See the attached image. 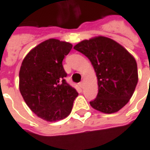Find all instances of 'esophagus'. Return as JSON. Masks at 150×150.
Here are the masks:
<instances>
[{
    "instance_id": "1",
    "label": "esophagus",
    "mask_w": 150,
    "mask_h": 150,
    "mask_svg": "<svg viewBox=\"0 0 150 150\" xmlns=\"http://www.w3.org/2000/svg\"><path fill=\"white\" fill-rule=\"evenodd\" d=\"M79 86H80V88H84V82L83 81L80 82V83H79Z\"/></svg>"
}]
</instances>
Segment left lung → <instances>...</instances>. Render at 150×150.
Masks as SVG:
<instances>
[{"label":"left lung","mask_w":150,"mask_h":150,"mask_svg":"<svg viewBox=\"0 0 150 150\" xmlns=\"http://www.w3.org/2000/svg\"><path fill=\"white\" fill-rule=\"evenodd\" d=\"M74 49L88 57L96 73L99 89L91 107L108 114L121 109L138 81L135 59L119 43L101 36L82 41Z\"/></svg>","instance_id":"8db88e82"}]
</instances>
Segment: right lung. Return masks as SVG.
<instances>
[{"label": "right lung", "instance_id": "1", "mask_svg": "<svg viewBox=\"0 0 150 150\" xmlns=\"http://www.w3.org/2000/svg\"><path fill=\"white\" fill-rule=\"evenodd\" d=\"M71 43L48 39L30 50L21 63L19 89L28 107L46 121L64 119L71 113L78 92L68 84L62 60Z\"/></svg>", "mask_w": 150, "mask_h": 150}]
</instances>
